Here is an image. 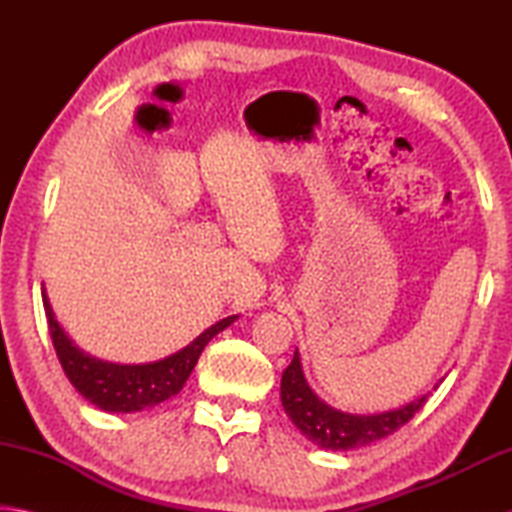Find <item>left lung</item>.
<instances>
[{
  "mask_svg": "<svg viewBox=\"0 0 512 512\" xmlns=\"http://www.w3.org/2000/svg\"><path fill=\"white\" fill-rule=\"evenodd\" d=\"M280 397L291 422L305 433L311 443L323 449H332V452H345V449L366 447L375 440L391 436L422 409L429 395H422L395 411L375 415L336 411L323 400H318V395L309 388L300 366V354L296 350L287 370L282 372Z\"/></svg>",
  "mask_w": 512,
  "mask_h": 512,
  "instance_id": "8db88e82",
  "label": "left lung"
}]
</instances>
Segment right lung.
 Listing matches in <instances>:
<instances>
[{"mask_svg": "<svg viewBox=\"0 0 512 512\" xmlns=\"http://www.w3.org/2000/svg\"><path fill=\"white\" fill-rule=\"evenodd\" d=\"M42 302H45V314L56 357L67 379L72 381V386L85 400L99 406L101 411L110 413H135L178 395L183 391L189 375H192L205 345L237 320V316L219 320L216 325L207 327L201 336H196L187 348L178 350L167 359L140 363V366H121V363L94 359L76 348L54 318V311H51L45 293H42Z\"/></svg>", "mask_w": 512, "mask_h": 512, "instance_id": "right-lung-1", "label": "right lung"}]
</instances>
